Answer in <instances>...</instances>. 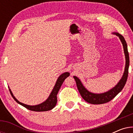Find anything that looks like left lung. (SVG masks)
Returning <instances> with one entry per match:
<instances>
[{
	"instance_id": "left-lung-1",
	"label": "left lung",
	"mask_w": 133,
	"mask_h": 133,
	"mask_svg": "<svg viewBox=\"0 0 133 133\" xmlns=\"http://www.w3.org/2000/svg\"><path fill=\"white\" fill-rule=\"evenodd\" d=\"M112 34H115L118 36L119 39L121 40L122 43L123 51L125 56V70L123 72L122 77L120 79L119 82L114 86L113 88L110 89L108 91H106L102 93H94V92H90L83 86L82 82L80 79L76 76H73L74 79H75L76 85L78 90L81 94V95L83 99L88 103H91V104H102L107 102H108L110 101L116 97L120 92L122 90L124 87L126 82L127 81L128 75V68L130 65V57H129V54L128 52V47L126 41L121 34L116 32H112Z\"/></svg>"
}]
</instances>
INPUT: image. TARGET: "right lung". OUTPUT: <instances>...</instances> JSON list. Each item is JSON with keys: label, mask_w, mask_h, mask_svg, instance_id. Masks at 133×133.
Instances as JSON below:
<instances>
[{"label": "right lung", "mask_w": 133, "mask_h": 133, "mask_svg": "<svg viewBox=\"0 0 133 133\" xmlns=\"http://www.w3.org/2000/svg\"><path fill=\"white\" fill-rule=\"evenodd\" d=\"M69 76H70V72H63V74L60 75L59 77H58V79H57L56 84L54 85V88L52 89V91L50 93L48 99H47L45 101L43 102L36 105H28L19 102L14 96L11 90V89L10 88V87H8V88L12 98H13V99L16 101V102H17L19 104L22 105L23 107H25V108L28 109V110L33 111H46L52 110V109L56 106L57 101V94L58 93V92H59L63 82H64L65 79L68 77Z\"/></svg>", "instance_id": "1"}]
</instances>
